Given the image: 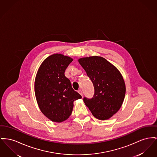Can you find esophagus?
<instances>
[{
	"label": "esophagus",
	"mask_w": 157,
	"mask_h": 157,
	"mask_svg": "<svg viewBox=\"0 0 157 157\" xmlns=\"http://www.w3.org/2000/svg\"><path fill=\"white\" fill-rule=\"evenodd\" d=\"M78 93L81 95H83V92H82V91L81 90H79L78 91Z\"/></svg>",
	"instance_id": "34e87169"
}]
</instances>
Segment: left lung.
<instances>
[{
  "label": "left lung",
  "mask_w": 157,
  "mask_h": 157,
  "mask_svg": "<svg viewBox=\"0 0 157 157\" xmlns=\"http://www.w3.org/2000/svg\"><path fill=\"white\" fill-rule=\"evenodd\" d=\"M78 62L91 80L95 90L92 98H83L85 105L95 118L110 119L119 110L124 99L126 85L121 74L100 56L82 57Z\"/></svg>",
  "instance_id": "8db88e82"
}]
</instances>
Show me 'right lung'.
<instances>
[{
    "mask_svg": "<svg viewBox=\"0 0 157 157\" xmlns=\"http://www.w3.org/2000/svg\"><path fill=\"white\" fill-rule=\"evenodd\" d=\"M73 59L62 54L47 57L39 67L34 91L41 111L48 119L60 123L71 115L74 101L82 98L74 91L65 70Z\"/></svg>",
    "mask_w": 157,
    "mask_h": 157,
    "instance_id": "obj_1",
    "label": "right lung"
}]
</instances>
